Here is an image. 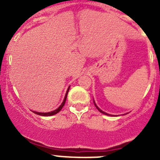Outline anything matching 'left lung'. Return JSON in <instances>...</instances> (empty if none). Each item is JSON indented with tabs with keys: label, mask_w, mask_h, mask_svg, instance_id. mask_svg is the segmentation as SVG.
Masks as SVG:
<instances>
[{
	"label": "left lung",
	"mask_w": 160,
	"mask_h": 160,
	"mask_svg": "<svg viewBox=\"0 0 160 160\" xmlns=\"http://www.w3.org/2000/svg\"><path fill=\"white\" fill-rule=\"evenodd\" d=\"M94 106H95V107L96 108L98 109V111H99V112H101L102 114H106V115H111V116H112V114H107V113H106V112H104V111H102L101 110V109L99 108V107H98L97 105H96V103H95V102H94Z\"/></svg>",
	"instance_id": "1"
}]
</instances>
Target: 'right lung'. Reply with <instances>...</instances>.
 Returning <instances> with one entry per match:
<instances>
[{"label": "right lung", "mask_w": 160, "mask_h": 160, "mask_svg": "<svg viewBox=\"0 0 160 160\" xmlns=\"http://www.w3.org/2000/svg\"><path fill=\"white\" fill-rule=\"evenodd\" d=\"M69 90H70V87H68L67 90H66V95H65L63 102H62V104H61V105L59 106L57 109H56V110H54V111H49V112H38V111H32V112L35 113V114H38V115H42V116H51V115H54V114H58V113L59 111L62 110V107H64L65 102H66V98H67V94H68V91H69Z\"/></svg>", "instance_id": "1"}]
</instances>
